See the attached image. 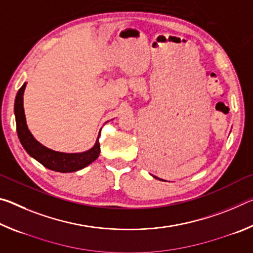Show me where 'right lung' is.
<instances>
[{"label":"right lung","instance_id":"obj_1","mask_svg":"<svg viewBox=\"0 0 253 253\" xmlns=\"http://www.w3.org/2000/svg\"><path fill=\"white\" fill-rule=\"evenodd\" d=\"M25 85H27V84H24L22 87L19 89L18 95L15 97L14 113L16 122V131H18L19 139L29 155L36 158V160L41 163L44 168L61 173L76 172V170H79L85 168V166L91 164L93 161L97 160V157L99 156L100 154V134L98 136V139L96 140L95 146L87 152L78 154L54 152L52 149L44 147L43 145H41L38 140L34 139V137L28 129L27 123H25L23 109V92Z\"/></svg>","mask_w":253,"mask_h":253}]
</instances>
